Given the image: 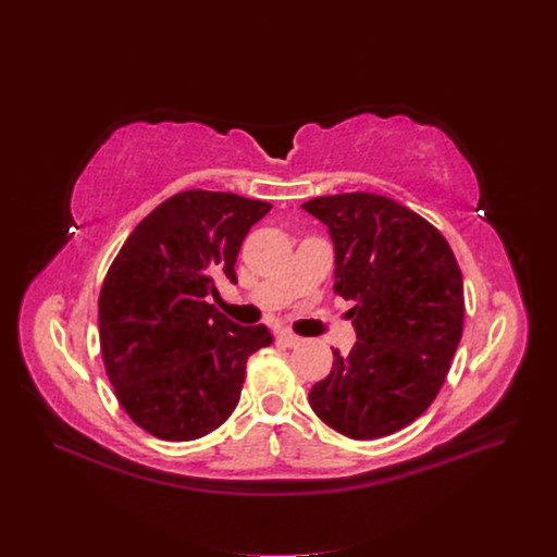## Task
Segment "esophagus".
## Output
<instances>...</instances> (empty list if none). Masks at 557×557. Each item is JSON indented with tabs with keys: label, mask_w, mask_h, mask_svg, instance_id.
I'll list each match as a JSON object with an SVG mask.
<instances>
[{
	"label": "esophagus",
	"mask_w": 557,
	"mask_h": 557,
	"mask_svg": "<svg viewBox=\"0 0 557 557\" xmlns=\"http://www.w3.org/2000/svg\"><path fill=\"white\" fill-rule=\"evenodd\" d=\"M277 341H280L282 345H286V347H298V345L302 343V338H300V336L290 334V332H282V334L277 336Z\"/></svg>",
	"instance_id": "34e87169"
}]
</instances>
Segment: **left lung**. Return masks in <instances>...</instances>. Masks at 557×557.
I'll return each mask as SVG.
<instances>
[{"label": "left lung", "mask_w": 557, "mask_h": 557, "mask_svg": "<svg viewBox=\"0 0 557 557\" xmlns=\"http://www.w3.org/2000/svg\"><path fill=\"white\" fill-rule=\"evenodd\" d=\"M302 208L330 227L336 286L357 305L352 352L309 393L313 413L352 441L416 422L441 393L462 336V273L441 230L397 200L336 194Z\"/></svg>", "instance_id": "left-lung-1"}]
</instances>
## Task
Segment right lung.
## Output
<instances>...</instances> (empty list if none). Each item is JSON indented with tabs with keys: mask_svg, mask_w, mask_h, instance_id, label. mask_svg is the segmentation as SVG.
I'll return each mask as SVG.
<instances>
[{
	"mask_svg": "<svg viewBox=\"0 0 557 557\" xmlns=\"http://www.w3.org/2000/svg\"><path fill=\"white\" fill-rule=\"evenodd\" d=\"M273 205L189 189L137 223L99 294L106 374L131 420L160 441L185 443L219 429L239 404L246 366L271 345L267 325L242 327L208 296L232 284L248 230Z\"/></svg>",
	"mask_w": 557,
	"mask_h": 557,
	"instance_id": "add662e5",
	"label": "right lung"
}]
</instances>
